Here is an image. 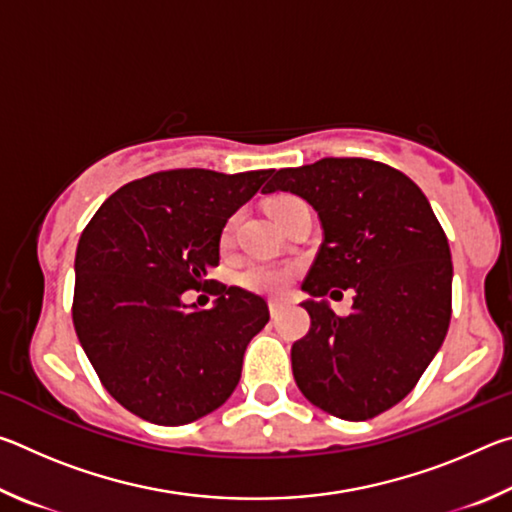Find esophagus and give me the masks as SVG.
Segmentation results:
<instances>
[{"mask_svg":"<svg viewBox=\"0 0 512 512\" xmlns=\"http://www.w3.org/2000/svg\"><path fill=\"white\" fill-rule=\"evenodd\" d=\"M268 311H271L273 318H277V316H280V311H282V302L280 300H271V302H268Z\"/></svg>","mask_w":512,"mask_h":512,"instance_id":"34e87169","label":"esophagus"}]
</instances>
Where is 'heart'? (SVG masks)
Wrapping results in <instances>:
<instances>
[{"instance_id": "b5f03b06", "label": "heart", "mask_w": 512, "mask_h": 512, "mask_svg": "<svg viewBox=\"0 0 512 512\" xmlns=\"http://www.w3.org/2000/svg\"><path fill=\"white\" fill-rule=\"evenodd\" d=\"M293 201H296L293 196H277V198H273L271 203H268V212H271L273 219L277 221V216L282 214L284 207H287ZM232 232H235V219H230L228 223L223 225V232H221V244L223 246L230 244ZM291 275H293V271L289 266L253 262V264H248L246 268H241L239 275H237V282L244 289L257 291V293H268V296H277V293H282L284 289L289 287Z\"/></svg>"}]
</instances>
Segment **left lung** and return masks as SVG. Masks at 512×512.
<instances>
[{"mask_svg":"<svg viewBox=\"0 0 512 512\" xmlns=\"http://www.w3.org/2000/svg\"><path fill=\"white\" fill-rule=\"evenodd\" d=\"M314 207L323 244L302 282L311 327L291 366L307 400L343 420H370L409 395L452 318V253L427 196L409 176L366 158L280 169L264 194ZM352 288L336 317L324 296Z\"/></svg>","mask_w":512,"mask_h":512,"instance_id":"8db88e82","label":"left lung"}]
</instances>
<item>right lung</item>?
<instances>
[{
  "instance_id": "obj_1",
  "label": "right lung",
  "mask_w": 512,
  "mask_h": 512,
  "mask_svg": "<svg viewBox=\"0 0 512 512\" xmlns=\"http://www.w3.org/2000/svg\"><path fill=\"white\" fill-rule=\"evenodd\" d=\"M273 169H171L117 189L76 248L72 318L101 384L142 420L194 422L239 384L246 345L268 323L264 298L212 287V309L185 305L219 264L223 225Z\"/></svg>"
}]
</instances>
